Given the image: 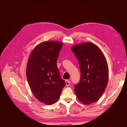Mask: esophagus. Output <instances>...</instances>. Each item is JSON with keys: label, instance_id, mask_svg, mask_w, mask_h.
Returning <instances> with one entry per match:
<instances>
[{"label": "esophagus", "instance_id": "esophagus-1", "mask_svg": "<svg viewBox=\"0 0 127 127\" xmlns=\"http://www.w3.org/2000/svg\"><path fill=\"white\" fill-rule=\"evenodd\" d=\"M65 83H66V86H69L70 84V81L69 80H65Z\"/></svg>", "mask_w": 127, "mask_h": 127}]
</instances>
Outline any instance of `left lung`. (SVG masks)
Listing matches in <instances>:
<instances>
[{"instance_id":"obj_1","label":"left lung","mask_w":127,"mask_h":127,"mask_svg":"<svg viewBox=\"0 0 127 127\" xmlns=\"http://www.w3.org/2000/svg\"><path fill=\"white\" fill-rule=\"evenodd\" d=\"M79 62L80 82L74 91L80 101L90 104L100 98L108 82L109 69L106 59L99 48L91 42L71 47Z\"/></svg>"}]
</instances>
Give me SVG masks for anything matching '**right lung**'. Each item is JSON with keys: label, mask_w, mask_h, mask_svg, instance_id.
<instances>
[{"label": "right lung", "mask_w": 127, "mask_h": 127, "mask_svg": "<svg viewBox=\"0 0 127 127\" xmlns=\"http://www.w3.org/2000/svg\"><path fill=\"white\" fill-rule=\"evenodd\" d=\"M63 44L58 41L40 43L32 51L27 66V77L32 93L40 102L55 104L65 87L57 66Z\"/></svg>", "instance_id": "1"}]
</instances>
